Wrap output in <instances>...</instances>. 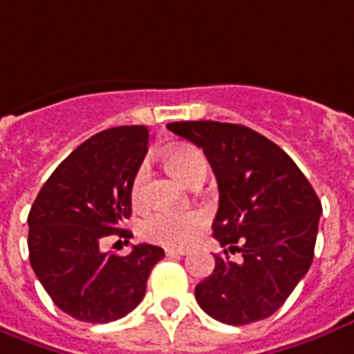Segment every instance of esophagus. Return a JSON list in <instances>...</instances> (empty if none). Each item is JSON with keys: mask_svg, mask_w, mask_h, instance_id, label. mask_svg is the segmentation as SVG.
<instances>
[{"mask_svg": "<svg viewBox=\"0 0 354 354\" xmlns=\"http://www.w3.org/2000/svg\"><path fill=\"white\" fill-rule=\"evenodd\" d=\"M166 254H168V257H185L186 251H185V249H171V248H168V249H166Z\"/></svg>", "mask_w": 354, "mask_h": 354, "instance_id": "1", "label": "esophagus"}]
</instances>
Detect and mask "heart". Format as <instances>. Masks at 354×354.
Returning a JSON list of instances; mask_svg holds the SVG:
<instances>
[{
	"mask_svg": "<svg viewBox=\"0 0 354 354\" xmlns=\"http://www.w3.org/2000/svg\"><path fill=\"white\" fill-rule=\"evenodd\" d=\"M169 168L190 185L199 174H207V158L199 149L192 146H175L166 153ZM149 171L146 164H142L133 177L131 185V199L134 205H142L146 201V185ZM203 225L205 214L190 210V212H169V210H157L142 221L140 232L142 236L153 243H160L166 248L183 249L196 242Z\"/></svg>",
	"mask_w": 354,
	"mask_h": 354,
	"instance_id": "1",
	"label": "heart"
}]
</instances>
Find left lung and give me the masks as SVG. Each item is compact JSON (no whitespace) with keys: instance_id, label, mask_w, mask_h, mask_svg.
<instances>
[{"instance_id":"obj_1","label":"left lung","mask_w":354,"mask_h":354,"mask_svg":"<svg viewBox=\"0 0 354 354\" xmlns=\"http://www.w3.org/2000/svg\"><path fill=\"white\" fill-rule=\"evenodd\" d=\"M171 133L201 147L214 171L220 207L212 223L221 248L214 271L196 286L208 316L227 325L270 317L314 259L322 201L297 164L253 129L221 122H174Z\"/></svg>"}]
</instances>
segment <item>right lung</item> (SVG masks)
<instances>
[{"mask_svg":"<svg viewBox=\"0 0 354 354\" xmlns=\"http://www.w3.org/2000/svg\"><path fill=\"white\" fill-rule=\"evenodd\" d=\"M153 134L122 125L94 134L57 166L27 218L29 260L55 305L86 323L127 316L146 294L164 249L134 245L125 257L105 253L109 236L131 238V185Z\"/></svg>","mask_w":354,"mask_h":354,"instance_id":"1","label":"right lung"}]
</instances>
